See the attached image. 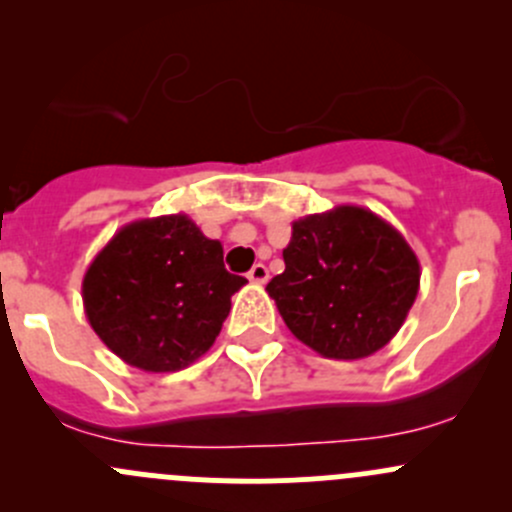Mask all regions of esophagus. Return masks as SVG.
<instances>
[{"label": "esophagus", "instance_id": "esophagus-1", "mask_svg": "<svg viewBox=\"0 0 512 512\" xmlns=\"http://www.w3.org/2000/svg\"><path fill=\"white\" fill-rule=\"evenodd\" d=\"M247 280L255 282V285H265V282L270 280V272H267V267L262 265V262H257V265L247 272Z\"/></svg>", "mask_w": 512, "mask_h": 512}]
</instances>
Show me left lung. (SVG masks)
<instances>
[{"label": "left lung", "instance_id": "8db88e82", "mask_svg": "<svg viewBox=\"0 0 512 512\" xmlns=\"http://www.w3.org/2000/svg\"><path fill=\"white\" fill-rule=\"evenodd\" d=\"M282 257L285 272L267 294L289 332L327 359H364L386 347L421 285L404 235L359 205L294 220Z\"/></svg>", "mask_w": 512, "mask_h": 512}]
</instances>
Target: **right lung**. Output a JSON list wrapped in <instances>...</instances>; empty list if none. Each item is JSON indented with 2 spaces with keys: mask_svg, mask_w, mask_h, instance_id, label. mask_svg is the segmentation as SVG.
I'll return each mask as SVG.
<instances>
[{
  "mask_svg": "<svg viewBox=\"0 0 512 512\" xmlns=\"http://www.w3.org/2000/svg\"><path fill=\"white\" fill-rule=\"evenodd\" d=\"M245 282L225 270L223 245L178 213L123 225L86 270L81 297L118 359L163 374L213 347Z\"/></svg>",
  "mask_w": 512,
  "mask_h": 512,
  "instance_id": "obj_1",
  "label": "right lung"
}]
</instances>
